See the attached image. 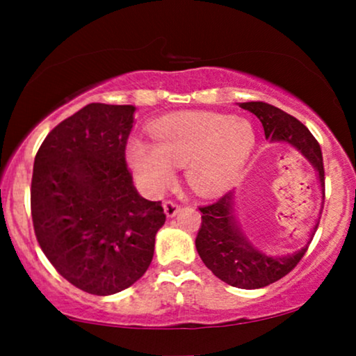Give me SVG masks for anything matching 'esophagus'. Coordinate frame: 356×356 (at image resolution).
<instances>
[{
  "instance_id": "1",
  "label": "esophagus",
  "mask_w": 356,
  "mask_h": 356,
  "mask_svg": "<svg viewBox=\"0 0 356 356\" xmlns=\"http://www.w3.org/2000/svg\"><path fill=\"white\" fill-rule=\"evenodd\" d=\"M163 211H165V216H167L168 218H173L179 212V206L173 201H165L163 202Z\"/></svg>"
}]
</instances>
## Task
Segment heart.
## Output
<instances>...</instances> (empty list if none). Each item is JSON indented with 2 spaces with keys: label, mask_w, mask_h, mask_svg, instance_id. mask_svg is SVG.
Listing matches in <instances>:
<instances>
[{
  "label": "heart",
  "mask_w": 356,
  "mask_h": 356,
  "mask_svg": "<svg viewBox=\"0 0 356 356\" xmlns=\"http://www.w3.org/2000/svg\"><path fill=\"white\" fill-rule=\"evenodd\" d=\"M152 143L133 136L126 157L149 194H162L184 168L189 188L201 196H218L240 181L257 145L254 124L243 116L191 111L159 120Z\"/></svg>",
  "instance_id": "obj_1"
}]
</instances>
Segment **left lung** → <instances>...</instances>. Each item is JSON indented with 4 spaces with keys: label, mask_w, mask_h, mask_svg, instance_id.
<instances>
[{
    "label": "left lung",
    "mask_w": 356,
    "mask_h": 356,
    "mask_svg": "<svg viewBox=\"0 0 356 356\" xmlns=\"http://www.w3.org/2000/svg\"><path fill=\"white\" fill-rule=\"evenodd\" d=\"M240 106L259 118L266 139H269L270 143L290 145L311 163V167L318 173L321 194H323V202H321V211H323V152L309 129L291 115L264 102H245ZM235 206V191H230L211 206L201 207L202 225L196 238V250L207 269H211L212 274L225 284L245 290L262 289L280 280L298 264L313 240L319 220L316 222L303 248L295 252L272 256L252 245L250 238L245 235L238 222Z\"/></svg>",
    "instance_id": "8db88e82"
}]
</instances>
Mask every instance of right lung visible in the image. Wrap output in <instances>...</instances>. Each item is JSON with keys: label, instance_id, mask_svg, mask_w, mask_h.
Wrapping results in <instances>:
<instances>
[{"label": "right lung", "instance_id": "obj_1", "mask_svg": "<svg viewBox=\"0 0 356 356\" xmlns=\"http://www.w3.org/2000/svg\"><path fill=\"white\" fill-rule=\"evenodd\" d=\"M134 111V105H86L48 133L33 162L38 245L67 282L92 295L138 282L165 223L162 202L140 196L126 168Z\"/></svg>", "mask_w": 356, "mask_h": 356}]
</instances>
